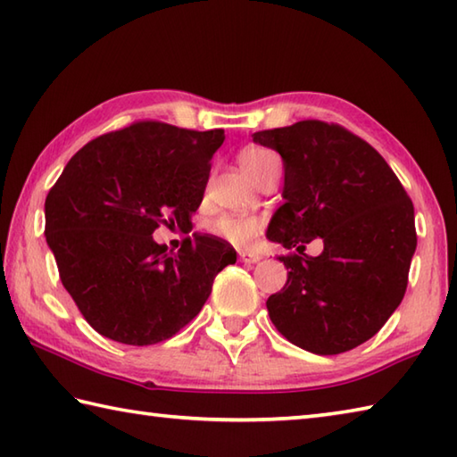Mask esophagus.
Returning <instances> with one entry per match:
<instances>
[{"label":"esophagus","instance_id":"1","mask_svg":"<svg viewBox=\"0 0 457 457\" xmlns=\"http://www.w3.org/2000/svg\"><path fill=\"white\" fill-rule=\"evenodd\" d=\"M238 258H240V262H245V264H256L258 260H260V256H258V254H254V253H248V250H240V253H238Z\"/></svg>","mask_w":457,"mask_h":457}]
</instances>
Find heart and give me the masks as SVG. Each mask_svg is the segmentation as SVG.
Returning a JSON list of instances; mask_svg holds the SVG:
<instances>
[{"mask_svg": "<svg viewBox=\"0 0 457 457\" xmlns=\"http://www.w3.org/2000/svg\"><path fill=\"white\" fill-rule=\"evenodd\" d=\"M274 160L278 155L266 147H248L238 157L240 167L253 181ZM209 232L235 246H253L262 232V220L254 215H220L209 222Z\"/></svg>", "mask_w": 457, "mask_h": 457, "instance_id": "heart-1", "label": "heart"}]
</instances>
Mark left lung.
Listing matches in <instances>:
<instances>
[{
  "instance_id": "obj_1",
  "label": "left lung",
  "mask_w": 457,
  "mask_h": 457,
  "mask_svg": "<svg viewBox=\"0 0 457 457\" xmlns=\"http://www.w3.org/2000/svg\"><path fill=\"white\" fill-rule=\"evenodd\" d=\"M284 160V204L266 237L297 253L268 315L315 355H339L377 335L400 305L416 250L414 204L375 147L339 124L302 120L256 132ZM320 236L324 253L304 245Z\"/></svg>"
}]
</instances>
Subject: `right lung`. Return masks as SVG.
Returning a JSON list of instances; mask_svg holds the SVG:
<instances>
[{
    "label": "right lung",
    "instance_id": "right-lung-1",
    "mask_svg": "<svg viewBox=\"0 0 457 457\" xmlns=\"http://www.w3.org/2000/svg\"><path fill=\"white\" fill-rule=\"evenodd\" d=\"M222 129L142 120L98 136L71 157L45 199V237L64 290L92 329L124 345L179 333L237 250L193 235L177 253L154 240L160 225L191 230Z\"/></svg>",
    "mask_w": 457,
    "mask_h": 457
}]
</instances>
